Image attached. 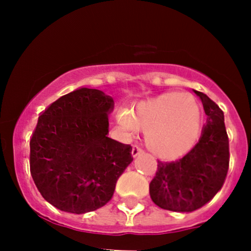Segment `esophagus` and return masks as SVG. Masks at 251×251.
<instances>
[{
	"label": "esophagus",
	"mask_w": 251,
	"mask_h": 251,
	"mask_svg": "<svg viewBox=\"0 0 251 251\" xmlns=\"http://www.w3.org/2000/svg\"><path fill=\"white\" fill-rule=\"evenodd\" d=\"M142 153H143V151H142L140 147H137V146L132 147V151H131V155H132V158H136V156L141 155Z\"/></svg>",
	"instance_id": "obj_1"
}]
</instances>
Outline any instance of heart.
<instances>
[{"label": "heart", "instance_id": "1", "mask_svg": "<svg viewBox=\"0 0 251 251\" xmlns=\"http://www.w3.org/2000/svg\"><path fill=\"white\" fill-rule=\"evenodd\" d=\"M116 123L128 135L144 131V143L153 155L177 160L192 151L203 130V111L188 92L168 91L116 114Z\"/></svg>", "mask_w": 251, "mask_h": 251}]
</instances>
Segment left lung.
Listing matches in <instances>:
<instances>
[{
    "instance_id": "8db88e82",
    "label": "left lung",
    "mask_w": 251,
    "mask_h": 251,
    "mask_svg": "<svg viewBox=\"0 0 251 251\" xmlns=\"http://www.w3.org/2000/svg\"><path fill=\"white\" fill-rule=\"evenodd\" d=\"M207 115L198 143L179 160L158 161V171L149 184L154 204L175 212H192L209 203L224 186L228 171L229 148L224 111L203 92Z\"/></svg>"
}]
</instances>
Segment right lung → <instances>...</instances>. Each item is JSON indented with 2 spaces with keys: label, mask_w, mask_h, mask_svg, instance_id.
Masks as SVG:
<instances>
[{
  "label": "right lung",
  "mask_w": 251,
  "mask_h": 251,
  "mask_svg": "<svg viewBox=\"0 0 251 251\" xmlns=\"http://www.w3.org/2000/svg\"><path fill=\"white\" fill-rule=\"evenodd\" d=\"M114 100L80 87L53 102L30 141V173L45 201L72 214H86L113 197L133 160L131 146L108 137Z\"/></svg>",
  "instance_id": "right-lung-1"
}]
</instances>
